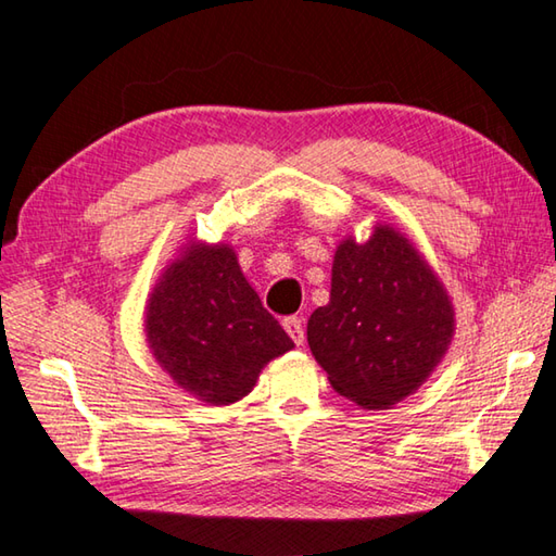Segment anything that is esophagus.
I'll return each mask as SVG.
<instances>
[{
    "label": "esophagus",
    "instance_id": "obj_1",
    "mask_svg": "<svg viewBox=\"0 0 556 556\" xmlns=\"http://www.w3.org/2000/svg\"><path fill=\"white\" fill-rule=\"evenodd\" d=\"M285 331L289 333V338L291 341H294L296 345H301L306 341V331H304V321H301V318H296V316H289V318H285Z\"/></svg>",
    "mask_w": 556,
    "mask_h": 556
}]
</instances>
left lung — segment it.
Listing matches in <instances>:
<instances>
[{
  "label": "left lung",
  "mask_w": 556,
  "mask_h": 556,
  "mask_svg": "<svg viewBox=\"0 0 556 556\" xmlns=\"http://www.w3.org/2000/svg\"><path fill=\"white\" fill-rule=\"evenodd\" d=\"M456 333L444 281L407 235L378 223L338 244L331 299L308 318V348L331 388L363 409H390L429 380Z\"/></svg>",
  "instance_id": "8db88e82"
}]
</instances>
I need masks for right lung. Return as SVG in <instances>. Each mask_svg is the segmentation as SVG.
<instances>
[{
    "label": "right lung",
    "instance_id": "right-lung-1",
    "mask_svg": "<svg viewBox=\"0 0 556 556\" xmlns=\"http://www.w3.org/2000/svg\"><path fill=\"white\" fill-rule=\"evenodd\" d=\"M144 336L176 388L211 407L242 400L262 368L294 348L244 279L232 244L195 238L156 279Z\"/></svg>",
    "mask_w": 556,
    "mask_h": 556
}]
</instances>
